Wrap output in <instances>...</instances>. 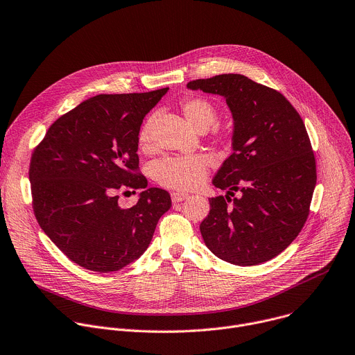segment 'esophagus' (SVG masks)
<instances>
[{"label":"esophagus","mask_w":355,"mask_h":355,"mask_svg":"<svg viewBox=\"0 0 355 355\" xmlns=\"http://www.w3.org/2000/svg\"><path fill=\"white\" fill-rule=\"evenodd\" d=\"M187 198H188V195H187V193H182V192H173V193H171V200H173L174 203L182 202V200H185Z\"/></svg>","instance_id":"34e87169"}]
</instances>
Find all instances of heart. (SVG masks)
<instances>
[{
	"instance_id": "b5f03b06",
	"label": "heart",
	"mask_w": 355,
	"mask_h": 355,
	"mask_svg": "<svg viewBox=\"0 0 355 355\" xmlns=\"http://www.w3.org/2000/svg\"><path fill=\"white\" fill-rule=\"evenodd\" d=\"M181 110L187 121L199 132L207 131L217 121L216 107L205 97H188L182 100ZM139 148L148 150L152 145L150 123H145L139 131ZM209 159L203 155L166 157L155 164V178L167 188L189 191L199 187L207 175Z\"/></svg>"
}]
</instances>
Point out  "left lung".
I'll list each match as a JSON object with an SVG mask.
<instances>
[{"label":"left lung","mask_w":355,"mask_h":355,"mask_svg":"<svg viewBox=\"0 0 355 355\" xmlns=\"http://www.w3.org/2000/svg\"><path fill=\"white\" fill-rule=\"evenodd\" d=\"M187 87L221 96L234 125L232 155L211 181L225 189V196L209 199L202 239L228 263L268 262L300 234L316 185L315 157L301 116L282 93L240 73L196 79Z\"/></svg>","instance_id":"left-lung-1"}]
</instances>
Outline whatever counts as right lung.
Instances as JSON below:
<instances>
[{"instance_id":"right-lung-1","label":"right lung","mask_w":355,"mask_h":355,"mask_svg":"<svg viewBox=\"0 0 355 355\" xmlns=\"http://www.w3.org/2000/svg\"><path fill=\"white\" fill-rule=\"evenodd\" d=\"M168 87L128 94H98L60 116L31 162L33 209L47 237L73 263L116 272L148 250L170 193L148 188L138 168V137L146 114ZM144 189L124 209L118 189Z\"/></svg>"}]
</instances>
